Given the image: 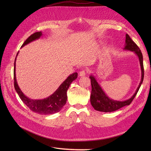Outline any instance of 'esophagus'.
Masks as SVG:
<instances>
[{"label":"esophagus","instance_id":"esophagus-1","mask_svg":"<svg viewBox=\"0 0 151 151\" xmlns=\"http://www.w3.org/2000/svg\"><path fill=\"white\" fill-rule=\"evenodd\" d=\"M86 76V72L85 70H81L80 72H79V76L81 77H84Z\"/></svg>","mask_w":151,"mask_h":151}]
</instances>
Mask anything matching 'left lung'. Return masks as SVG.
<instances>
[{
  "mask_svg": "<svg viewBox=\"0 0 151 151\" xmlns=\"http://www.w3.org/2000/svg\"><path fill=\"white\" fill-rule=\"evenodd\" d=\"M124 50L134 52L139 57L140 65L141 67L142 76L140 83L139 85L138 88L137 89L134 94L132 96L130 99L123 101H116V100H113L108 97V96H106V94L104 93L103 90L101 88V86L98 84L96 79H95V77L93 75H91L89 77V78L91 79V86H92V91H91L90 101L91 105H92L93 107L94 108V109H96V110L102 112H112L115 111L123 106H127V105H129L135 97L137 93L139 90L142 83L144 76L142 53L139 47L136 45V43L134 41L130 38L129 35L128 34H126L125 46Z\"/></svg>",
  "mask_w": 151,
  "mask_h": 151,
  "instance_id": "left-lung-1",
  "label": "left lung"
}]
</instances>
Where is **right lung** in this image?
<instances>
[{"mask_svg": "<svg viewBox=\"0 0 151 151\" xmlns=\"http://www.w3.org/2000/svg\"><path fill=\"white\" fill-rule=\"evenodd\" d=\"M42 35V33L41 31L36 32V33L32 34L22 44L21 47L25 46L26 45L35 40L39 39ZM17 54L18 53H17ZM16 58H15L14 67V88L17 93L19 95L22 102L31 111L40 114V115H52V114L60 111L67 102V91L72 82L77 79V73L74 72L70 74L59 86L56 91H55L54 93L50 96L49 97L43 99H31L26 96L17 84L16 77Z\"/></svg>", "mask_w": 151, "mask_h": 151, "instance_id": "add662e5", "label": "right lung"}]
</instances>
